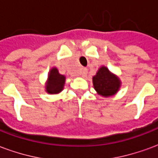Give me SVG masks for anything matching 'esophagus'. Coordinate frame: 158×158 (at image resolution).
<instances>
[{"instance_id":"esophagus-1","label":"esophagus","mask_w":158,"mask_h":158,"mask_svg":"<svg viewBox=\"0 0 158 158\" xmlns=\"http://www.w3.org/2000/svg\"><path fill=\"white\" fill-rule=\"evenodd\" d=\"M79 74L81 77H86V74H87V69H82L80 70V73Z\"/></svg>"}]
</instances>
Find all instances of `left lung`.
I'll return each instance as SVG.
<instances>
[{
    "label": "left lung",
    "instance_id": "1",
    "mask_svg": "<svg viewBox=\"0 0 158 158\" xmlns=\"http://www.w3.org/2000/svg\"><path fill=\"white\" fill-rule=\"evenodd\" d=\"M92 80L96 92L104 97L115 95L121 85L118 77L112 73L105 66L100 68Z\"/></svg>",
    "mask_w": 158,
    "mask_h": 158
}]
</instances>
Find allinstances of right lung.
Here are the masks:
<instances>
[{
    "label": "right lung",
    "mask_w": 158,
    "mask_h": 158,
    "mask_svg": "<svg viewBox=\"0 0 158 158\" xmlns=\"http://www.w3.org/2000/svg\"><path fill=\"white\" fill-rule=\"evenodd\" d=\"M66 77L60 74L56 68H52L48 74V80L45 85V91L49 94H58L64 87Z\"/></svg>",
    "instance_id": "add662e5"
}]
</instances>
